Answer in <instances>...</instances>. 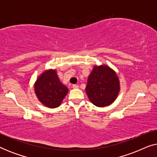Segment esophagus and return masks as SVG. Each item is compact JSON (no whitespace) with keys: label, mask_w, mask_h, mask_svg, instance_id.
<instances>
[{"label":"esophagus","mask_w":157,"mask_h":157,"mask_svg":"<svg viewBox=\"0 0 157 157\" xmlns=\"http://www.w3.org/2000/svg\"><path fill=\"white\" fill-rule=\"evenodd\" d=\"M72 87H73V89H78V85L74 84V85H73V86H72Z\"/></svg>","instance_id":"1"}]
</instances>
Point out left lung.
Instances as JSON below:
<instances>
[{"label":"left lung","instance_id":"obj_1","mask_svg":"<svg viewBox=\"0 0 157 157\" xmlns=\"http://www.w3.org/2000/svg\"><path fill=\"white\" fill-rule=\"evenodd\" d=\"M119 91V77L114 71L106 65L94 66L86 87L90 101L98 107L109 106L117 99Z\"/></svg>","mask_w":157,"mask_h":157}]
</instances>
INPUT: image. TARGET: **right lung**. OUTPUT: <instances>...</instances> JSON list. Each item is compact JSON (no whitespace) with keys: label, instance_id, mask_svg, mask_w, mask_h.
Returning a JSON list of instances; mask_svg holds the SVG:
<instances>
[{"label":"right lung","instance_id":"right-lung-1","mask_svg":"<svg viewBox=\"0 0 157 157\" xmlns=\"http://www.w3.org/2000/svg\"><path fill=\"white\" fill-rule=\"evenodd\" d=\"M38 100L48 108H57L67 94L68 88L60 81L56 69L43 72L34 83Z\"/></svg>","mask_w":157,"mask_h":157}]
</instances>
